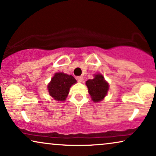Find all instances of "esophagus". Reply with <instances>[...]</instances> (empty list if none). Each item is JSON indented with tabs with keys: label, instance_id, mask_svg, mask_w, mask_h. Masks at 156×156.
I'll return each instance as SVG.
<instances>
[{
	"label": "esophagus",
	"instance_id": "obj_1",
	"mask_svg": "<svg viewBox=\"0 0 156 156\" xmlns=\"http://www.w3.org/2000/svg\"><path fill=\"white\" fill-rule=\"evenodd\" d=\"M76 80H77L79 82H82L83 80H84V78H83V76H77V77H76Z\"/></svg>",
	"mask_w": 156,
	"mask_h": 156
}]
</instances>
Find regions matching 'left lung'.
I'll use <instances>...</instances> for the list:
<instances>
[{
    "mask_svg": "<svg viewBox=\"0 0 156 156\" xmlns=\"http://www.w3.org/2000/svg\"><path fill=\"white\" fill-rule=\"evenodd\" d=\"M88 87V92L94 102L102 101L106 96L109 89L108 83L105 80L102 74H96L92 80L86 82Z\"/></svg>",
    "mask_w": 156,
    "mask_h": 156,
    "instance_id": "8db88e82",
    "label": "left lung"
}]
</instances>
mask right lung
I'll return each mask as SVG.
<instances>
[{"mask_svg":"<svg viewBox=\"0 0 156 156\" xmlns=\"http://www.w3.org/2000/svg\"><path fill=\"white\" fill-rule=\"evenodd\" d=\"M76 82V80L72 75L62 72L56 73L48 85V92L55 100L64 101L68 95L71 86Z\"/></svg>","mask_w":156,"mask_h":156,"instance_id":"1","label":"right lung"}]
</instances>
